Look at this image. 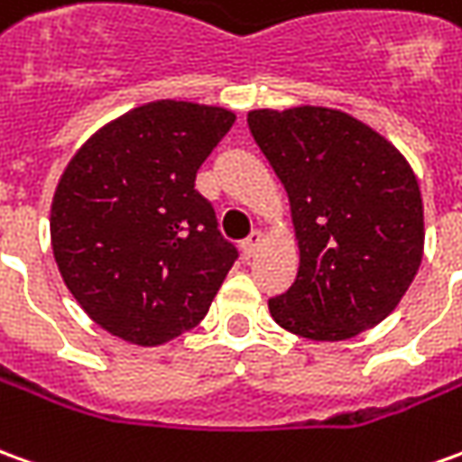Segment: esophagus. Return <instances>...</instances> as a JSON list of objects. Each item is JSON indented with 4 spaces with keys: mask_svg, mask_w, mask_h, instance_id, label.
<instances>
[{
    "mask_svg": "<svg viewBox=\"0 0 462 462\" xmlns=\"http://www.w3.org/2000/svg\"><path fill=\"white\" fill-rule=\"evenodd\" d=\"M263 242H264V235L263 230H253V235L247 237V240L242 242V253L247 254V257H253L260 247H263Z\"/></svg>",
    "mask_w": 462,
    "mask_h": 462,
    "instance_id": "34e87169",
    "label": "esophagus"
}]
</instances>
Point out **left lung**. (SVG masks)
<instances>
[{
  "label": "left lung",
  "mask_w": 462,
  "mask_h": 462,
  "mask_svg": "<svg viewBox=\"0 0 462 462\" xmlns=\"http://www.w3.org/2000/svg\"><path fill=\"white\" fill-rule=\"evenodd\" d=\"M247 125L290 199L298 277L267 302L292 335L337 343L375 328L418 273L425 222L398 147L347 112L250 109Z\"/></svg>",
  "instance_id": "obj_1"
}]
</instances>
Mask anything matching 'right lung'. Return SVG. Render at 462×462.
<instances>
[{"label":"right lung","instance_id":"right-lung-1","mask_svg":"<svg viewBox=\"0 0 462 462\" xmlns=\"http://www.w3.org/2000/svg\"><path fill=\"white\" fill-rule=\"evenodd\" d=\"M232 125V109L157 99L99 127L64 167L51 253L109 335L157 347L208 315L237 250L195 177Z\"/></svg>","mask_w":462,"mask_h":462}]
</instances>
